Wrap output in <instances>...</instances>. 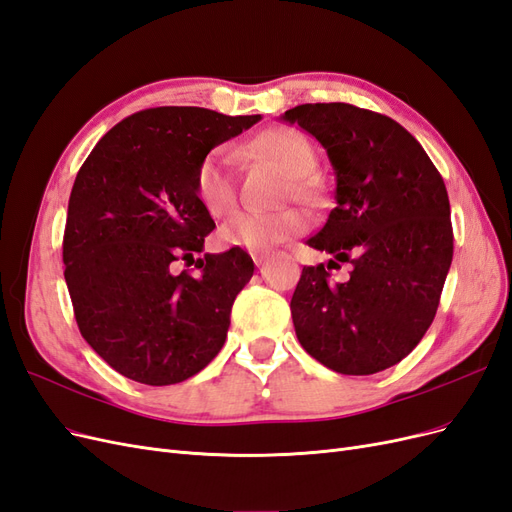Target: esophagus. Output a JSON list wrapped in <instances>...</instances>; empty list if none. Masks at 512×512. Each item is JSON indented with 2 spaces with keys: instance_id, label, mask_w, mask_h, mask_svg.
Segmentation results:
<instances>
[{
  "instance_id": "esophagus-1",
  "label": "esophagus",
  "mask_w": 512,
  "mask_h": 512,
  "mask_svg": "<svg viewBox=\"0 0 512 512\" xmlns=\"http://www.w3.org/2000/svg\"><path fill=\"white\" fill-rule=\"evenodd\" d=\"M252 258H254V262H256V267H262L265 265V262H269V254H252Z\"/></svg>"
}]
</instances>
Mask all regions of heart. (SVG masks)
<instances>
[{
	"mask_svg": "<svg viewBox=\"0 0 512 512\" xmlns=\"http://www.w3.org/2000/svg\"><path fill=\"white\" fill-rule=\"evenodd\" d=\"M254 156L267 158L292 177L290 194L303 203H314L316 188L307 175L316 168V149L309 138L297 130L275 128L258 134L245 147ZM196 196L213 218H226L239 205L237 158L226 147L209 151L196 168ZM305 218L299 211H243L220 228L222 243L243 247L250 252H265L273 245L299 235Z\"/></svg>",
	"mask_w": 512,
	"mask_h": 512,
	"instance_id": "obj_1",
	"label": "heart"
}]
</instances>
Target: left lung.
<instances>
[{
  "mask_svg": "<svg viewBox=\"0 0 512 512\" xmlns=\"http://www.w3.org/2000/svg\"><path fill=\"white\" fill-rule=\"evenodd\" d=\"M280 119L327 149L335 207L307 239L331 254L303 267L290 312L307 354L337 374L369 376L408 356L436 316L453 260L451 205L421 143L391 117L329 102ZM353 265L346 283L329 268Z\"/></svg>",
  "mask_w": 512,
  "mask_h": 512,
  "instance_id": "8db88e82",
  "label": "left lung"
}]
</instances>
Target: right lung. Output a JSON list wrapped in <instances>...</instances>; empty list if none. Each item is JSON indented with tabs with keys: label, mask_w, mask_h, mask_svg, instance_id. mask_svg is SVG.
Segmentation results:
<instances>
[{
	"label": "right lung",
	"mask_w": 512,
	"mask_h": 512,
	"mask_svg": "<svg viewBox=\"0 0 512 512\" xmlns=\"http://www.w3.org/2000/svg\"><path fill=\"white\" fill-rule=\"evenodd\" d=\"M260 115L158 106L119 121L74 179L64 232L66 284L85 342L121 376L177 384L226 342L254 262L241 247L205 254L215 228L196 196L207 153ZM177 261L199 273H174Z\"/></svg>",
	"instance_id": "add662e5"
}]
</instances>
